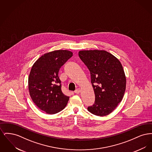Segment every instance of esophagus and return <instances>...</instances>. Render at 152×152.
I'll return each instance as SVG.
<instances>
[{
  "mask_svg": "<svg viewBox=\"0 0 152 152\" xmlns=\"http://www.w3.org/2000/svg\"><path fill=\"white\" fill-rule=\"evenodd\" d=\"M80 91H81V89H80V88H78V89H76L75 91V94H79L80 92Z\"/></svg>",
  "mask_w": 152,
  "mask_h": 152,
  "instance_id": "34e87169",
  "label": "esophagus"
}]
</instances>
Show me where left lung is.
<instances>
[{"label":"left lung","instance_id":"obj_1","mask_svg":"<svg viewBox=\"0 0 152 152\" xmlns=\"http://www.w3.org/2000/svg\"><path fill=\"white\" fill-rule=\"evenodd\" d=\"M79 56L90 71L95 94L94 104L88 110L105 116L122 101L126 89V76L120 60L104 50H83Z\"/></svg>","mask_w":152,"mask_h":152}]
</instances>
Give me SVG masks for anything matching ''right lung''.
<instances>
[{"mask_svg":"<svg viewBox=\"0 0 152 152\" xmlns=\"http://www.w3.org/2000/svg\"><path fill=\"white\" fill-rule=\"evenodd\" d=\"M73 56L68 50L44 53L32 65L28 77L29 95L34 104L47 114H55L65 108L69 97L61 91L58 73Z\"/></svg>","mask_w":152,"mask_h":152,"instance_id":"obj_1","label":"right lung"}]
</instances>
